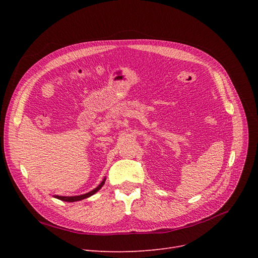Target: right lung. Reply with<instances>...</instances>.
I'll use <instances>...</instances> for the list:
<instances>
[{
	"instance_id": "right-lung-1",
	"label": "right lung",
	"mask_w": 258,
	"mask_h": 258,
	"mask_svg": "<svg viewBox=\"0 0 258 258\" xmlns=\"http://www.w3.org/2000/svg\"><path fill=\"white\" fill-rule=\"evenodd\" d=\"M104 183H105V178L102 180V182L96 187V188H94L92 191H90V192H87V194H85V195H80V196H73V197H62V196H53V198H55V199H58V200H60V201H63V202H70V203H72V202H77V201H81V200H84V199H88V198H90L91 196H93V195H95L96 194L98 190H100V188L104 185Z\"/></svg>"
}]
</instances>
